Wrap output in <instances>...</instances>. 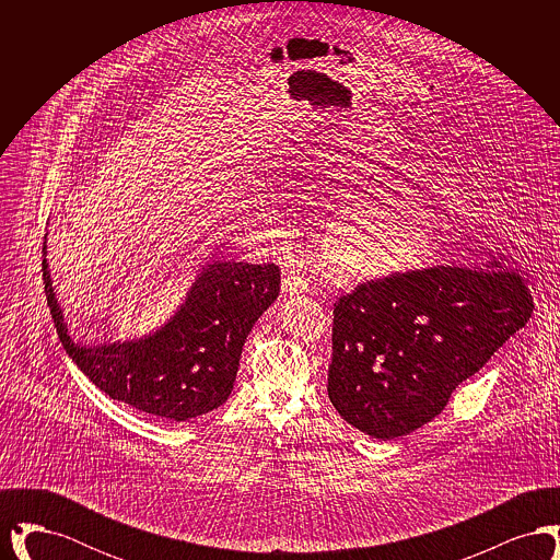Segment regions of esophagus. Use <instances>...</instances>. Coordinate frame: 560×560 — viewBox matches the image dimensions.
I'll return each instance as SVG.
<instances>
[{
	"mask_svg": "<svg viewBox=\"0 0 560 560\" xmlns=\"http://www.w3.org/2000/svg\"><path fill=\"white\" fill-rule=\"evenodd\" d=\"M283 293L285 295H293V293L308 292V281L300 275V270L293 267L292 262H285L283 267Z\"/></svg>",
	"mask_w": 560,
	"mask_h": 560,
	"instance_id": "1",
	"label": "esophagus"
}]
</instances>
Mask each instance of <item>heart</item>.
<instances>
[{"label": "heart", "mask_w": 560, "mask_h": 560, "mask_svg": "<svg viewBox=\"0 0 560 560\" xmlns=\"http://www.w3.org/2000/svg\"><path fill=\"white\" fill-rule=\"evenodd\" d=\"M434 237L427 201L416 192L361 201L338 213L320 243L323 258L336 272L373 279L416 267Z\"/></svg>", "instance_id": "obj_1"}]
</instances>
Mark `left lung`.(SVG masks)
Masks as SVG:
<instances>
[{
  "instance_id": "1",
  "label": "left lung",
  "mask_w": 560,
  "mask_h": 560,
  "mask_svg": "<svg viewBox=\"0 0 560 560\" xmlns=\"http://www.w3.org/2000/svg\"><path fill=\"white\" fill-rule=\"evenodd\" d=\"M532 313L504 258L363 283L334 308L329 400L373 439L405 436L432 422Z\"/></svg>"
}]
</instances>
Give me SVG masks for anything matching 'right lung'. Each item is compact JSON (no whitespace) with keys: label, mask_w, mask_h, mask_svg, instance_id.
<instances>
[{"label":"right lung","mask_w":560,"mask_h":560,"mask_svg":"<svg viewBox=\"0 0 560 560\" xmlns=\"http://www.w3.org/2000/svg\"><path fill=\"white\" fill-rule=\"evenodd\" d=\"M44 243V283L56 334L90 382L110 399L163 420L187 422L226 402L241 350L262 313L277 300L275 265L213 260L201 268L185 300L158 329L115 342L73 338L54 292Z\"/></svg>","instance_id":"obj_1"}]
</instances>
